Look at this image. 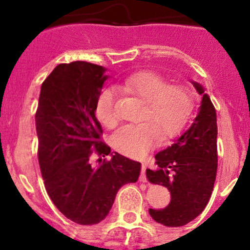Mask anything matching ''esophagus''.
Masks as SVG:
<instances>
[{
  "instance_id": "34e87169",
  "label": "esophagus",
  "mask_w": 250,
  "mask_h": 250,
  "mask_svg": "<svg viewBox=\"0 0 250 250\" xmlns=\"http://www.w3.org/2000/svg\"><path fill=\"white\" fill-rule=\"evenodd\" d=\"M146 169H147V166L143 163L142 170H141V176H140V181H142V182H146V181H147V177H146Z\"/></svg>"
}]
</instances>
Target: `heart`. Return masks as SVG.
<instances>
[{
  "label": "heart",
  "mask_w": 250,
  "mask_h": 250,
  "mask_svg": "<svg viewBox=\"0 0 250 250\" xmlns=\"http://www.w3.org/2000/svg\"><path fill=\"white\" fill-rule=\"evenodd\" d=\"M125 93L137 96L145 103L140 123L120 128L111 137L113 147L131 157H141L154 147L159 135L167 139L179 133L187 121L193 99L182 85H169L165 77L153 71H142L127 77L121 83ZM115 90L104 87L96 99L97 120L107 128L116 125Z\"/></svg>",
  "instance_id": "obj_1"
}]
</instances>
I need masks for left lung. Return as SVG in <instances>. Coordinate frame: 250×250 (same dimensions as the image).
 <instances>
[{"mask_svg":"<svg viewBox=\"0 0 250 250\" xmlns=\"http://www.w3.org/2000/svg\"><path fill=\"white\" fill-rule=\"evenodd\" d=\"M201 96L196 116L173 145L155 155L154 169L147 179L170 191V202L163 209H149L157 223L181 227L202 213L210 199L217 169L216 111L200 83L191 81Z\"/></svg>","mask_w":250,"mask_h":250,"instance_id":"8db88e82","label":"left lung"}]
</instances>
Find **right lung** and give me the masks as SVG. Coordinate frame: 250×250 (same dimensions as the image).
Returning <instances> with one entry per match:
<instances>
[{
    "label": "right lung",
    "instance_id": "add662e5",
    "mask_svg": "<svg viewBox=\"0 0 250 250\" xmlns=\"http://www.w3.org/2000/svg\"><path fill=\"white\" fill-rule=\"evenodd\" d=\"M104 67L76 61L59 64L42 83L35 115L39 163L44 187L67 219L83 226L105 219L119 189L136 182L141 163L100 141L96 99L109 79ZM95 148L109 162H90Z\"/></svg>",
    "mask_w": 250,
    "mask_h": 250
}]
</instances>
